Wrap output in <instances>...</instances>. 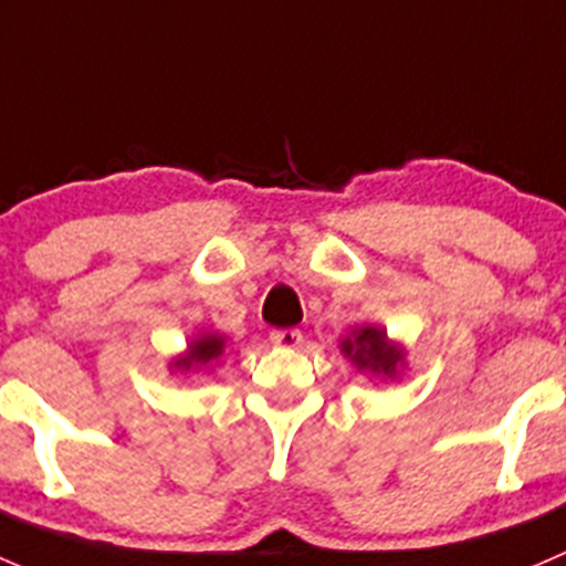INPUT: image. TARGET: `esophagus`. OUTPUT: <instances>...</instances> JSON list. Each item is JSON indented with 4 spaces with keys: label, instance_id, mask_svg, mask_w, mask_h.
Instances as JSON below:
<instances>
[{
    "label": "esophagus",
    "instance_id": "obj_1",
    "mask_svg": "<svg viewBox=\"0 0 566 566\" xmlns=\"http://www.w3.org/2000/svg\"><path fill=\"white\" fill-rule=\"evenodd\" d=\"M270 340L275 343V346L294 348V346H300V343H302V332L300 329H272Z\"/></svg>",
    "mask_w": 566,
    "mask_h": 566
}]
</instances>
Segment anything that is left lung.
Here are the masks:
<instances>
[{
	"label": "left lung",
	"instance_id": "obj_1",
	"mask_svg": "<svg viewBox=\"0 0 566 566\" xmlns=\"http://www.w3.org/2000/svg\"><path fill=\"white\" fill-rule=\"evenodd\" d=\"M343 354L357 363V368H368L373 373H384L392 378L398 365L403 363V352L387 343V332L376 326H365L352 340H343Z\"/></svg>",
	"mask_w": 566,
	"mask_h": 566
}]
</instances>
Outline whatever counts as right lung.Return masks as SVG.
Returning a JSON list of instances; mask_svg holds the SVG:
<instances>
[{"label": "right lung", "instance_id": "1", "mask_svg": "<svg viewBox=\"0 0 566 566\" xmlns=\"http://www.w3.org/2000/svg\"><path fill=\"white\" fill-rule=\"evenodd\" d=\"M220 354H223V337L218 335H207V337H198V340L190 346L188 357L179 359L177 365L179 370H190V368H201V365L212 363V359H218Z\"/></svg>", "mask_w": 566, "mask_h": 566}]
</instances>
